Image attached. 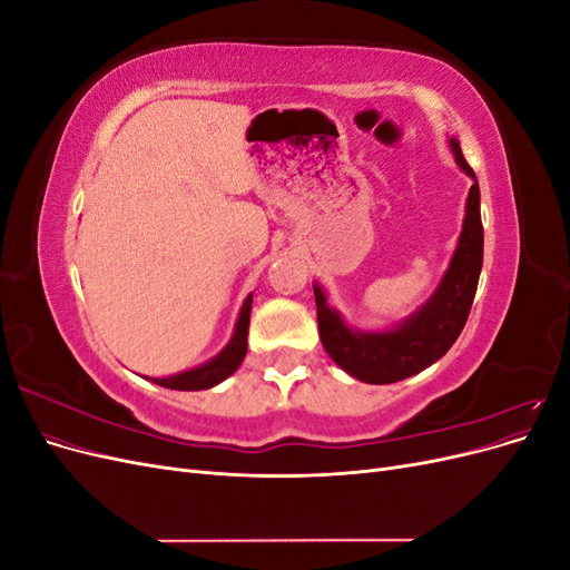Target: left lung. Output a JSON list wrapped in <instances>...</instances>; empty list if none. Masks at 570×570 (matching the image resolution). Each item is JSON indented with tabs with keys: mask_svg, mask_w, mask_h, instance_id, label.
Listing matches in <instances>:
<instances>
[{
	"mask_svg": "<svg viewBox=\"0 0 570 570\" xmlns=\"http://www.w3.org/2000/svg\"><path fill=\"white\" fill-rule=\"evenodd\" d=\"M459 166L475 180L473 168L463 159L461 147L452 140ZM482 268V220H480V187L471 185L465 202L463 230L450 271L433 297L421 306L404 325L390 333H354L342 323L337 312L325 304L321 287L314 285L318 333L325 352L335 364L371 385H387L416 375L440 356L450 352L469 321L478 278Z\"/></svg>",
	"mask_w": 570,
	"mask_h": 570,
	"instance_id": "left-lung-1",
	"label": "left lung"
}]
</instances>
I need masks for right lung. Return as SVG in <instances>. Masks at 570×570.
Segmentation results:
<instances>
[{
  "mask_svg": "<svg viewBox=\"0 0 570 570\" xmlns=\"http://www.w3.org/2000/svg\"><path fill=\"white\" fill-rule=\"evenodd\" d=\"M249 314H252V295L243 304V312H239V318H237V325H235V335H233L230 344L216 358H212L209 364H204L199 368L185 371V373H178V375L154 377L151 383H157V385L168 387V390H187L189 392V390H209V387L218 385L220 381H226L228 375H233L239 368V364H243V358L247 354Z\"/></svg>",
  "mask_w": 570,
  "mask_h": 570,
  "instance_id": "obj_1",
  "label": "right lung"
}]
</instances>
